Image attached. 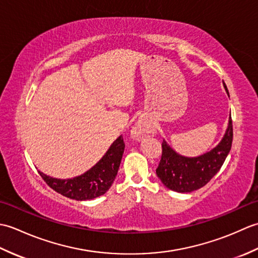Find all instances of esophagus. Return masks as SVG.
<instances>
[{
	"mask_svg": "<svg viewBox=\"0 0 258 258\" xmlns=\"http://www.w3.org/2000/svg\"><path fill=\"white\" fill-rule=\"evenodd\" d=\"M151 126L149 122L145 118H140L138 122L135 123L133 126L132 131H131V134H132V138L134 140H141L144 136L149 135L151 133Z\"/></svg>",
	"mask_w": 258,
	"mask_h": 258,
	"instance_id": "esophagus-1",
	"label": "esophagus"
}]
</instances>
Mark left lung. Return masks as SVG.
<instances>
[{
    "instance_id": "8db88e82",
    "label": "left lung",
    "mask_w": 258,
    "mask_h": 258,
    "mask_svg": "<svg viewBox=\"0 0 258 258\" xmlns=\"http://www.w3.org/2000/svg\"><path fill=\"white\" fill-rule=\"evenodd\" d=\"M225 91L228 90L223 82ZM233 142V125L229 115L228 126L222 141L205 154L187 157L178 154L165 140L162 143V158L156 168L157 177L167 188L178 193H189L206 185L220 171L225 162Z\"/></svg>"
}]
</instances>
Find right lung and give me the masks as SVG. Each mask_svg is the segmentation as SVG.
I'll return each mask as SVG.
<instances>
[{
  "mask_svg": "<svg viewBox=\"0 0 258 258\" xmlns=\"http://www.w3.org/2000/svg\"><path fill=\"white\" fill-rule=\"evenodd\" d=\"M124 147L122 136H118L94 166L72 178H55L42 172L38 173L51 188L69 199L76 201L96 199L105 194L112 186L122 161Z\"/></svg>",
  "mask_w": 258,
  "mask_h": 258,
  "instance_id": "right-lung-1",
  "label": "right lung"
}]
</instances>
